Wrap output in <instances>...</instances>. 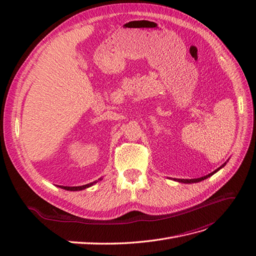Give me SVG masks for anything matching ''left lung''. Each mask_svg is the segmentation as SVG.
Masks as SVG:
<instances>
[{
	"label": "left lung",
	"instance_id": "1",
	"mask_svg": "<svg viewBox=\"0 0 256 256\" xmlns=\"http://www.w3.org/2000/svg\"><path fill=\"white\" fill-rule=\"evenodd\" d=\"M224 164H223L222 166H224ZM222 166H220L218 170H216L214 172H212V173H210V174H208V175H206V176H203V177H200V178H193V180H175L180 182H184V184H191V182H202V180H206V178H208L209 176L214 175L216 172H218L219 170H220Z\"/></svg>",
	"mask_w": 256,
	"mask_h": 256
}]
</instances>
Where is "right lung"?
Instances as JSON below:
<instances>
[{
	"instance_id": "obj_1",
	"label": "right lung",
	"mask_w": 256,
	"mask_h": 256,
	"mask_svg": "<svg viewBox=\"0 0 256 256\" xmlns=\"http://www.w3.org/2000/svg\"><path fill=\"white\" fill-rule=\"evenodd\" d=\"M96 182H90V184H84V186H80V187H64V186H60V187L62 189H65V190H68V191H78V190H83L85 188H88L90 187V186L94 184Z\"/></svg>"
}]
</instances>
